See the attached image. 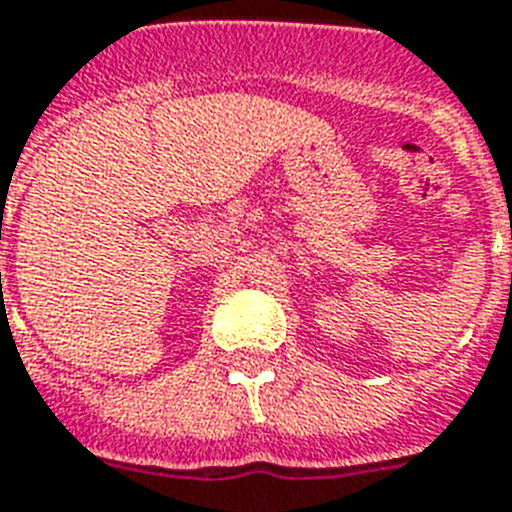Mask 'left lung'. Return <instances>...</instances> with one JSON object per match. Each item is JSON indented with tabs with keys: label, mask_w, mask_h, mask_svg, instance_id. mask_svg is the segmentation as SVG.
Returning <instances> with one entry per match:
<instances>
[{
	"label": "left lung",
	"mask_w": 512,
	"mask_h": 512,
	"mask_svg": "<svg viewBox=\"0 0 512 512\" xmlns=\"http://www.w3.org/2000/svg\"><path fill=\"white\" fill-rule=\"evenodd\" d=\"M510 239H512V236H510Z\"/></svg>",
	"instance_id": "1"
}]
</instances>
